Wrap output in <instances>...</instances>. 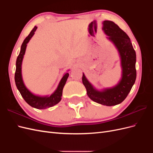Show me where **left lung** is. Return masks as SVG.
Segmentation results:
<instances>
[{
	"label": "left lung",
	"mask_w": 153,
	"mask_h": 153,
	"mask_svg": "<svg viewBox=\"0 0 153 153\" xmlns=\"http://www.w3.org/2000/svg\"><path fill=\"white\" fill-rule=\"evenodd\" d=\"M102 29L107 36L106 38L113 43L119 52L122 68L121 78L117 85L101 91L91 84L84 73L82 83L91 100L103 105L114 106L123 102L135 84L137 77L136 53L128 36L114 22L103 21Z\"/></svg>",
	"instance_id": "obj_1"
}]
</instances>
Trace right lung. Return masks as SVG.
<instances>
[{"mask_svg":"<svg viewBox=\"0 0 153 153\" xmlns=\"http://www.w3.org/2000/svg\"><path fill=\"white\" fill-rule=\"evenodd\" d=\"M37 27L35 26L33 29L31 30L29 36L24 39L23 42L19 55L17 57L16 62V71L15 74V84L18 90L19 91L23 98L26 102L28 103L32 107H34L37 109H45L47 108L52 107V106L57 105L60 102L62 99V90L64 86L65 85L68 78L69 76V73L67 72L63 75L62 79L60 81L59 84L53 93L50 96H38L36 95L27 89L23 81L22 75V64L23 59L25 53L27 43L29 42L32 37L34 36V32L36 30Z\"/></svg>","mask_w":153,"mask_h":153,"instance_id":"add662e5","label":"right lung"}]
</instances>
